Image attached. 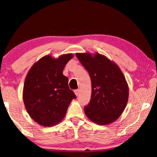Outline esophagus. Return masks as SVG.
<instances>
[{"instance_id": "1", "label": "esophagus", "mask_w": 157, "mask_h": 157, "mask_svg": "<svg viewBox=\"0 0 157 157\" xmlns=\"http://www.w3.org/2000/svg\"><path fill=\"white\" fill-rule=\"evenodd\" d=\"M75 94L77 95V96H78L79 94V89H76L75 90Z\"/></svg>"}]
</instances>
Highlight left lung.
Instances as JSON below:
<instances>
[{
  "mask_svg": "<svg viewBox=\"0 0 157 157\" xmlns=\"http://www.w3.org/2000/svg\"><path fill=\"white\" fill-rule=\"evenodd\" d=\"M91 80V98L84 107L86 116L98 124L116 121L126 107L129 88L120 68L102 55L76 53Z\"/></svg>",
  "mask_w": 157,
  "mask_h": 157,
  "instance_id": "obj_1",
  "label": "left lung"
}]
</instances>
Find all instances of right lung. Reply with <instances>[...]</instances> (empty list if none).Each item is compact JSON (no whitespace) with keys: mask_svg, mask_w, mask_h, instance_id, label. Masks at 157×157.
I'll use <instances>...</instances> for the list:
<instances>
[{"mask_svg":"<svg viewBox=\"0 0 157 157\" xmlns=\"http://www.w3.org/2000/svg\"><path fill=\"white\" fill-rule=\"evenodd\" d=\"M73 54L41 58L32 66L25 79L23 99L27 112L42 126H53L64 118L76 95L69 89L68 79L63 75Z\"/></svg>","mask_w":157,"mask_h":157,"instance_id":"1","label":"right lung"}]
</instances>
